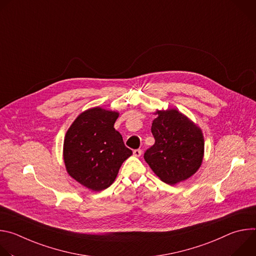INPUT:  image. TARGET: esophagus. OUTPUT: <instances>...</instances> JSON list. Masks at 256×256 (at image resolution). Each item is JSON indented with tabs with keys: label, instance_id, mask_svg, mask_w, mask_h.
I'll return each mask as SVG.
<instances>
[{
	"label": "esophagus",
	"instance_id": "obj_1",
	"mask_svg": "<svg viewBox=\"0 0 256 256\" xmlns=\"http://www.w3.org/2000/svg\"><path fill=\"white\" fill-rule=\"evenodd\" d=\"M132 153H134V157H140V156L142 155V150L138 149V150H134Z\"/></svg>",
	"mask_w": 256,
	"mask_h": 256
}]
</instances>
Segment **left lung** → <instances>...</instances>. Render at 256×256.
Listing matches in <instances>:
<instances>
[{
  "label": "left lung",
  "instance_id": "1",
  "mask_svg": "<svg viewBox=\"0 0 256 256\" xmlns=\"http://www.w3.org/2000/svg\"><path fill=\"white\" fill-rule=\"evenodd\" d=\"M152 122L155 144L144 158L165 184L174 186L192 177L200 167L204 154L202 128L175 108L156 110Z\"/></svg>",
  "mask_w": 256,
  "mask_h": 256
}]
</instances>
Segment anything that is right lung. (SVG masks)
Returning <instances> with one entry per match:
<instances>
[{
    "instance_id": "obj_1",
    "label": "right lung",
    "mask_w": 256,
    "mask_h": 256,
    "mask_svg": "<svg viewBox=\"0 0 256 256\" xmlns=\"http://www.w3.org/2000/svg\"><path fill=\"white\" fill-rule=\"evenodd\" d=\"M120 114L93 107L80 114L66 132L62 156L68 174L93 192L110 186L132 156L114 128Z\"/></svg>"
}]
</instances>
